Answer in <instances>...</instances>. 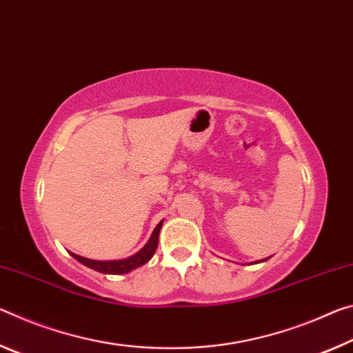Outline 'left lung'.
Instances as JSON below:
<instances>
[{"label":"left lung","instance_id":"1","mask_svg":"<svg viewBox=\"0 0 353 353\" xmlns=\"http://www.w3.org/2000/svg\"><path fill=\"white\" fill-rule=\"evenodd\" d=\"M269 258H270V256H269ZM269 258H265V259H261V261H255V263H263V261H268V259H269ZM250 264H252V263H250Z\"/></svg>","mask_w":353,"mask_h":353}]
</instances>
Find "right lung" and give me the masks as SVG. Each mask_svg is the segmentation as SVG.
<instances>
[{
    "instance_id": "1",
    "label": "right lung",
    "mask_w": 353,
    "mask_h": 353,
    "mask_svg": "<svg viewBox=\"0 0 353 353\" xmlns=\"http://www.w3.org/2000/svg\"><path fill=\"white\" fill-rule=\"evenodd\" d=\"M163 222L164 221H161L158 225H156V228L153 230V233H152V238L148 239L147 244L130 258L114 259V261H97V259H89V258L79 256V255H77V253H72V252H70V255L74 259H77V261H79L81 264L88 265V268L97 270V272L111 274V275L128 274V272H131V270L141 268V265H143L145 263H148L150 259H152V256L154 255V252H156V248H158L159 231H161V227H163Z\"/></svg>"
}]
</instances>
